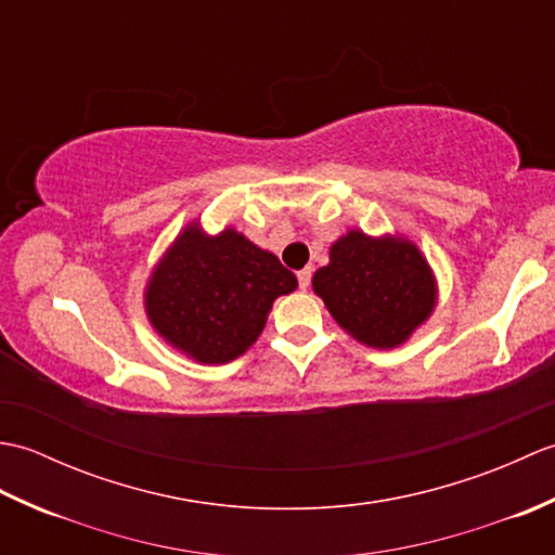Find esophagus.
<instances>
[{
  "label": "esophagus",
  "mask_w": 555,
  "mask_h": 555,
  "mask_svg": "<svg viewBox=\"0 0 555 555\" xmlns=\"http://www.w3.org/2000/svg\"><path fill=\"white\" fill-rule=\"evenodd\" d=\"M310 281H312V269H310V267L300 269V271H298V286L305 291V288L310 286Z\"/></svg>",
  "instance_id": "1"
}]
</instances>
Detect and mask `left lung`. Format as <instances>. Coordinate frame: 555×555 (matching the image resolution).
<instances>
[{
  "label": "left lung",
  "mask_w": 555,
  "mask_h": 555,
  "mask_svg": "<svg viewBox=\"0 0 555 555\" xmlns=\"http://www.w3.org/2000/svg\"><path fill=\"white\" fill-rule=\"evenodd\" d=\"M312 288L346 334L379 350L403 346L439 298L434 271L415 243L360 229L328 247V264L314 271Z\"/></svg>",
  "instance_id": "8db88e82"
}]
</instances>
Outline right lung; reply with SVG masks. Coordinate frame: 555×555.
Segmentation results:
<instances>
[{"label":"right lung","instance_id":"obj_1","mask_svg":"<svg viewBox=\"0 0 555 555\" xmlns=\"http://www.w3.org/2000/svg\"><path fill=\"white\" fill-rule=\"evenodd\" d=\"M298 288L279 257L233 227L209 235L191 221L145 284V314L171 348L199 364H223L262 334L271 305Z\"/></svg>","mask_w":555,"mask_h":555}]
</instances>
